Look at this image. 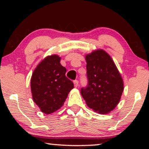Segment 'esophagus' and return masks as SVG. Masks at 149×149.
<instances>
[{"mask_svg":"<svg viewBox=\"0 0 149 149\" xmlns=\"http://www.w3.org/2000/svg\"><path fill=\"white\" fill-rule=\"evenodd\" d=\"M73 83H74V86L76 87V88H77L78 85V80H75L74 81H73Z\"/></svg>","mask_w":149,"mask_h":149,"instance_id":"34e87169","label":"esophagus"}]
</instances>
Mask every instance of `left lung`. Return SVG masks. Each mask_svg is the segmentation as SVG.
I'll return each mask as SVG.
<instances>
[{"instance_id": "1", "label": "left lung", "mask_w": 149, "mask_h": 149, "mask_svg": "<svg viewBox=\"0 0 149 149\" xmlns=\"http://www.w3.org/2000/svg\"><path fill=\"white\" fill-rule=\"evenodd\" d=\"M88 85L80 92L89 108L100 113L115 109L123 92V81L111 57L103 49L85 56Z\"/></svg>"}]
</instances>
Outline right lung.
Instances as JSON below:
<instances>
[{
	"instance_id": "add662e5",
	"label": "right lung",
	"mask_w": 149,
	"mask_h": 149,
	"mask_svg": "<svg viewBox=\"0 0 149 149\" xmlns=\"http://www.w3.org/2000/svg\"><path fill=\"white\" fill-rule=\"evenodd\" d=\"M60 59L56 54L45 57L34 70L31 79L33 100L45 114L60 109L74 87L65 75L66 69L61 66Z\"/></svg>"
}]
</instances>
